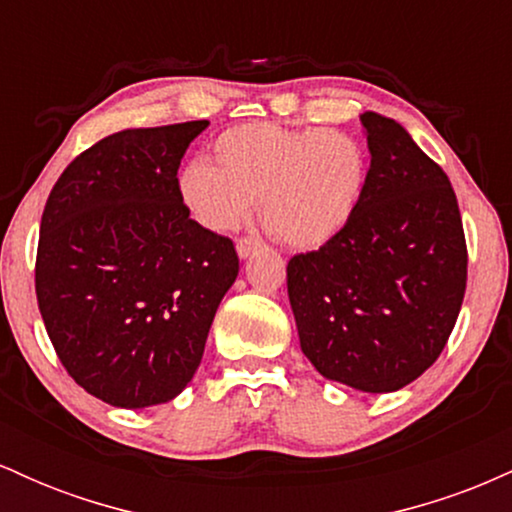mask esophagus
<instances>
[{
  "mask_svg": "<svg viewBox=\"0 0 512 512\" xmlns=\"http://www.w3.org/2000/svg\"><path fill=\"white\" fill-rule=\"evenodd\" d=\"M257 248H260V240H255V238H240L238 243H236V252H238L240 260H248V257Z\"/></svg>",
  "mask_w": 512,
  "mask_h": 512,
  "instance_id": "esophagus-1",
  "label": "esophagus"
}]
</instances>
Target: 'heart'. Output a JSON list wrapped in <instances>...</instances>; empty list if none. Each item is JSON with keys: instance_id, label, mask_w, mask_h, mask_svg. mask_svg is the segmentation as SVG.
Returning <instances> with one entry per match:
<instances>
[{"instance_id": "1", "label": "heart", "mask_w": 512, "mask_h": 512, "mask_svg": "<svg viewBox=\"0 0 512 512\" xmlns=\"http://www.w3.org/2000/svg\"><path fill=\"white\" fill-rule=\"evenodd\" d=\"M216 166L192 161L178 192L199 226L233 231L257 197L262 226L291 250L330 243L354 216L366 182V154L337 129L248 122L214 142Z\"/></svg>"}]
</instances>
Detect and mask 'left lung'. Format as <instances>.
<instances>
[{
	"instance_id": "left-lung-1",
	"label": "left lung",
	"mask_w": 512,
	"mask_h": 512,
	"mask_svg": "<svg viewBox=\"0 0 512 512\" xmlns=\"http://www.w3.org/2000/svg\"><path fill=\"white\" fill-rule=\"evenodd\" d=\"M370 168L354 216L296 255L286 286L303 354L322 378L383 395L419 378L448 342L467 245L448 175L392 117L361 115Z\"/></svg>"
}]
</instances>
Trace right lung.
Segmentation results:
<instances>
[{
	"label": "right lung",
	"instance_id": "add662e5",
	"mask_svg": "<svg viewBox=\"0 0 512 512\" xmlns=\"http://www.w3.org/2000/svg\"><path fill=\"white\" fill-rule=\"evenodd\" d=\"M207 120L122 129L76 156L40 221L35 293L62 366L122 409L166 404L202 361L238 276L228 238L190 219L178 168Z\"/></svg>",
	"mask_w": 512,
	"mask_h": 512
}]
</instances>
